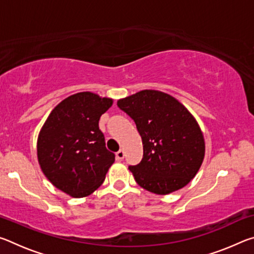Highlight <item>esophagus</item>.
I'll return each instance as SVG.
<instances>
[{"instance_id": "esophagus-1", "label": "esophagus", "mask_w": 254, "mask_h": 254, "mask_svg": "<svg viewBox=\"0 0 254 254\" xmlns=\"http://www.w3.org/2000/svg\"><path fill=\"white\" fill-rule=\"evenodd\" d=\"M124 156H126V152H124V150H119V151L117 152V159L118 160H123L124 159Z\"/></svg>"}]
</instances>
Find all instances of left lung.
<instances>
[{
	"instance_id": "1",
	"label": "left lung",
	"mask_w": 254,
	"mask_h": 254,
	"mask_svg": "<svg viewBox=\"0 0 254 254\" xmlns=\"http://www.w3.org/2000/svg\"><path fill=\"white\" fill-rule=\"evenodd\" d=\"M135 122L143 158L128 169L136 184L157 195L183 188L195 177L205 156V140L196 119L169 94L144 89L118 101Z\"/></svg>"
}]
</instances>
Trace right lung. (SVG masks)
Wrapping results in <instances>:
<instances>
[{
  "mask_svg": "<svg viewBox=\"0 0 254 254\" xmlns=\"http://www.w3.org/2000/svg\"><path fill=\"white\" fill-rule=\"evenodd\" d=\"M113 100L92 92L68 96L51 111L38 135L37 154L47 179L75 198L91 195L104 182L115 154L98 127Z\"/></svg>",
  "mask_w": 254,
  "mask_h": 254,
  "instance_id": "add662e5",
  "label": "right lung"
}]
</instances>
